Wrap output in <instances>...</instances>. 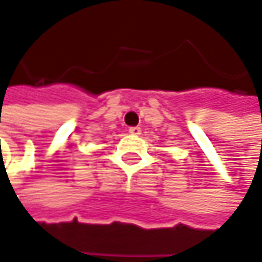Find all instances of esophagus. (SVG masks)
I'll list each match as a JSON object with an SVG mask.
<instances>
[{"mask_svg": "<svg viewBox=\"0 0 262 262\" xmlns=\"http://www.w3.org/2000/svg\"><path fill=\"white\" fill-rule=\"evenodd\" d=\"M128 131H129L131 136H140V134H141V128H140V126H131Z\"/></svg>", "mask_w": 262, "mask_h": 262, "instance_id": "obj_1", "label": "esophagus"}]
</instances>
